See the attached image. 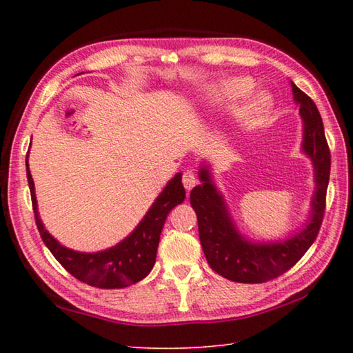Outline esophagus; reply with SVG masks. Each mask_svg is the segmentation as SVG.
<instances>
[{"label":"esophagus","mask_w":353,"mask_h":353,"mask_svg":"<svg viewBox=\"0 0 353 353\" xmlns=\"http://www.w3.org/2000/svg\"><path fill=\"white\" fill-rule=\"evenodd\" d=\"M182 182H183V186L186 191L192 190L194 186H196L197 183V177H196V172H194L192 170H186L183 172V177H182Z\"/></svg>","instance_id":"1"}]
</instances>
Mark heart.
<instances>
[{"label":"heart","mask_w":353,"mask_h":353,"mask_svg":"<svg viewBox=\"0 0 353 353\" xmlns=\"http://www.w3.org/2000/svg\"><path fill=\"white\" fill-rule=\"evenodd\" d=\"M253 89V81L250 79H232L226 83H223V86L216 91L215 94L209 95L208 99H205L203 106L205 109H216V108H223V106H229V104L243 100L244 97L250 94ZM270 106V100L264 94H259L254 97L253 100L245 104L244 109L239 114V118H241V123L244 125H253L254 123L259 121V118L265 114L267 109Z\"/></svg>","instance_id":"b5f03b06"}]
</instances>
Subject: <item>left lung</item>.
<instances>
[{"label":"left lung","mask_w":353,"mask_h":353,"mask_svg":"<svg viewBox=\"0 0 353 353\" xmlns=\"http://www.w3.org/2000/svg\"><path fill=\"white\" fill-rule=\"evenodd\" d=\"M294 100L301 106L305 124L303 152L316 168V196L311 223L294 238L283 243L252 244L236 234L226 205L216 192L206 168L200 171L201 185L194 186L190 201L197 214L199 236L208 264L215 273L241 283H262L276 279L296 265L316 241L326 209V191L331 174V152L325 137L320 112L311 97L291 81Z\"/></svg>","instance_id":"1"}]
</instances>
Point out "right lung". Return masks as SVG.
<instances>
[{"instance_id": "add662e5", "label": "right lung", "mask_w": 353, "mask_h": 353, "mask_svg": "<svg viewBox=\"0 0 353 353\" xmlns=\"http://www.w3.org/2000/svg\"><path fill=\"white\" fill-rule=\"evenodd\" d=\"M26 165L37 230H39L42 241L48 247L52 256L59 261V264L66 272L71 273L80 282L91 285V287L108 290L129 287V285L144 279L152 272L167 215L172 208L183 203L186 197L181 172L165 186V190L156 199L147 215L138 224V228L124 241L104 252L80 253L61 245L45 230L39 214H37L34 183L28 170V161H26Z\"/></svg>"}]
</instances>
